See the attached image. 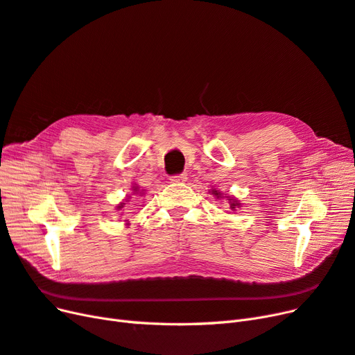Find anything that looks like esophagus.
Masks as SVG:
<instances>
[{"mask_svg":"<svg viewBox=\"0 0 355 355\" xmlns=\"http://www.w3.org/2000/svg\"><path fill=\"white\" fill-rule=\"evenodd\" d=\"M187 173H180V175H175L170 178V182L171 184H184V182L187 180Z\"/></svg>","mask_w":355,"mask_h":355,"instance_id":"obj_1","label":"esophagus"}]
</instances>
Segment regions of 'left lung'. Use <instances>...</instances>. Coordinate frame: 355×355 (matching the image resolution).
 <instances>
[{"mask_svg": "<svg viewBox=\"0 0 355 355\" xmlns=\"http://www.w3.org/2000/svg\"><path fill=\"white\" fill-rule=\"evenodd\" d=\"M211 194L214 196V197H220V192L219 191H216V189H213L211 191ZM228 201H230V207L232 209V210H235V207H240V202H239V200H235L234 197H228Z\"/></svg>", "mask_w": 355, "mask_h": 355, "instance_id": "1", "label": "left lung"}]
</instances>
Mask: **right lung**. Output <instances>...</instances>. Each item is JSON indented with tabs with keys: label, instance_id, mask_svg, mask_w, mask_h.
Returning a JSON list of instances; mask_svg holds the SVG:
<instances>
[{
	"label": "right lung",
	"instance_id": "right-lung-1",
	"mask_svg": "<svg viewBox=\"0 0 355 355\" xmlns=\"http://www.w3.org/2000/svg\"><path fill=\"white\" fill-rule=\"evenodd\" d=\"M133 191H135V192H133V194H136V192H137V188H136V187H133ZM123 207H124V202H121V204H120V206H118V209H123Z\"/></svg>",
	"mask_w": 355,
	"mask_h": 355
}]
</instances>
